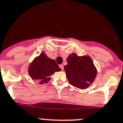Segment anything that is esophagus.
Wrapping results in <instances>:
<instances>
[{"label":"esophagus","instance_id":"1","mask_svg":"<svg viewBox=\"0 0 123 123\" xmlns=\"http://www.w3.org/2000/svg\"><path fill=\"white\" fill-rule=\"evenodd\" d=\"M59 67H60V68H61V69L62 70V71H63V70H64V66H63V64L59 65Z\"/></svg>","mask_w":123,"mask_h":123}]
</instances>
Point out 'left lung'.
Returning <instances> with one entry per match:
<instances>
[{
    "mask_svg": "<svg viewBox=\"0 0 123 123\" xmlns=\"http://www.w3.org/2000/svg\"><path fill=\"white\" fill-rule=\"evenodd\" d=\"M67 62L64 70L70 84L81 89L87 88L97 75L96 68L91 58L88 55L78 56L73 53L68 56Z\"/></svg>",
    "mask_w": 123,
    "mask_h": 123,
    "instance_id": "left-lung-1",
    "label": "left lung"
}]
</instances>
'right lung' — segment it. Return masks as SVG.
<instances>
[{"label":"right lung","mask_w":123,"mask_h":123,"mask_svg":"<svg viewBox=\"0 0 123 123\" xmlns=\"http://www.w3.org/2000/svg\"><path fill=\"white\" fill-rule=\"evenodd\" d=\"M61 70L55 60L49 58L43 52L30 64L28 73L32 79L38 80L42 84L48 82L50 76Z\"/></svg>","instance_id":"1"}]
</instances>
